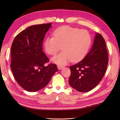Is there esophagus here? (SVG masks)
<instances>
[{"mask_svg":"<svg viewBox=\"0 0 120 120\" xmlns=\"http://www.w3.org/2000/svg\"><path fill=\"white\" fill-rule=\"evenodd\" d=\"M57 67V68H58V69H59V70H61V69H62L63 68H64V66H60V65H58Z\"/></svg>","mask_w":120,"mask_h":120,"instance_id":"obj_1","label":"esophagus"}]
</instances>
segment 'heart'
Masks as SVG:
<instances>
[{"mask_svg": "<svg viewBox=\"0 0 120 120\" xmlns=\"http://www.w3.org/2000/svg\"><path fill=\"white\" fill-rule=\"evenodd\" d=\"M92 38L86 30L63 26L53 32L52 36L46 38L43 47L46 53L54 56L62 46L63 52L52 59V62L63 65L72 60L77 62L83 59L88 53Z\"/></svg>", "mask_w": 120, "mask_h": 120, "instance_id": "heart-1", "label": "heart"}]
</instances>
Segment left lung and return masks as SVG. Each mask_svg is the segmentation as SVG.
<instances>
[{
    "instance_id": "1",
    "label": "left lung",
    "mask_w": 120,
    "mask_h": 120,
    "mask_svg": "<svg viewBox=\"0 0 120 120\" xmlns=\"http://www.w3.org/2000/svg\"><path fill=\"white\" fill-rule=\"evenodd\" d=\"M108 60L105 39L101 34H97L90 52L82 60L70 67V86L81 92L95 88L104 77Z\"/></svg>"
}]
</instances>
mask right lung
I'll use <instances>...</instances> for the list:
<instances>
[{"label":"right lung","mask_w":120,"mask_h":120,"mask_svg":"<svg viewBox=\"0 0 120 120\" xmlns=\"http://www.w3.org/2000/svg\"><path fill=\"white\" fill-rule=\"evenodd\" d=\"M52 23L32 25L14 38L11 48L10 68L16 81L28 92L45 88L58 70L56 65L45 64L49 58L42 51L46 32Z\"/></svg>","instance_id":"1"}]
</instances>
